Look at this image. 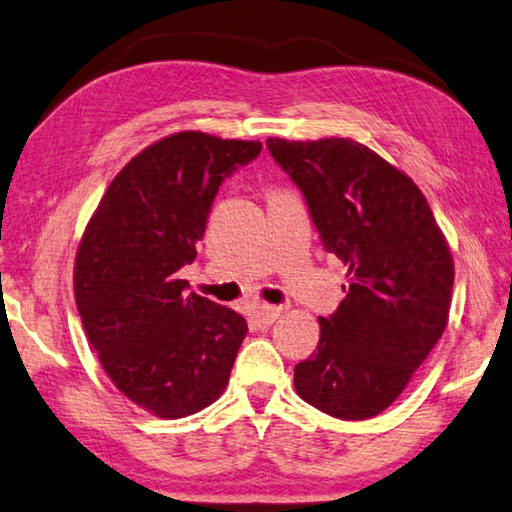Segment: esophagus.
Instances as JSON below:
<instances>
[{
	"mask_svg": "<svg viewBox=\"0 0 512 512\" xmlns=\"http://www.w3.org/2000/svg\"><path fill=\"white\" fill-rule=\"evenodd\" d=\"M281 315V308L279 306H270V304H261L254 308V313H251V320H254L261 329H267V326L274 324L279 320Z\"/></svg>",
	"mask_w": 512,
	"mask_h": 512,
	"instance_id": "obj_1",
	"label": "esophagus"
}]
</instances>
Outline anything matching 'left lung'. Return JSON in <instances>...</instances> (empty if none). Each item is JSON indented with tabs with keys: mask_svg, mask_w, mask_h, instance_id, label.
Returning a JSON list of instances; mask_svg holds the SVG:
<instances>
[{
	"mask_svg": "<svg viewBox=\"0 0 512 512\" xmlns=\"http://www.w3.org/2000/svg\"><path fill=\"white\" fill-rule=\"evenodd\" d=\"M304 192L322 245L347 265L338 311L320 317L295 390L340 420L383 413L449 322L454 258L413 179L351 138H267Z\"/></svg>",
	"mask_w": 512,
	"mask_h": 512,
	"instance_id": "8db88e82",
	"label": "left lung"
}]
</instances>
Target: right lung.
Returning <instances> with one entry per match:
<instances>
[{
  "label": "right lung",
  "mask_w": 512,
  "mask_h": 512,
  "mask_svg": "<svg viewBox=\"0 0 512 512\" xmlns=\"http://www.w3.org/2000/svg\"><path fill=\"white\" fill-rule=\"evenodd\" d=\"M258 140L179 131L142 149L104 192L74 261V299L108 379L133 404L179 420L222 395L245 317L186 292L224 177L261 154Z\"/></svg>",
  "instance_id": "obj_1"
}]
</instances>
